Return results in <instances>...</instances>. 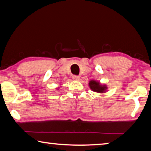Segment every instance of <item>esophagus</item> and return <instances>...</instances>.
<instances>
[{"label": "esophagus", "mask_w": 151, "mask_h": 151, "mask_svg": "<svg viewBox=\"0 0 151 151\" xmlns=\"http://www.w3.org/2000/svg\"><path fill=\"white\" fill-rule=\"evenodd\" d=\"M80 77L78 75H73V79H74L75 81H78L79 80Z\"/></svg>", "instance_id": "1"}]
</instances>
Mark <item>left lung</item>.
<instances>
[{"label": "left lung", "instance_id": "left-lung-1", "mask_svg": "<svg viewBox=\"0 0 151 151\" xmlns=\"http://www.w3.org/2000/svg\"><path fill=\"white\" fill-rule=\"evenodd\" d=\"M89 85L92 91L98 92V93L105 92L106 89V85H100V83L96 81H89Z\"/></svg>", "mask_w": 151, "mask_h": 151}]
</instances>
